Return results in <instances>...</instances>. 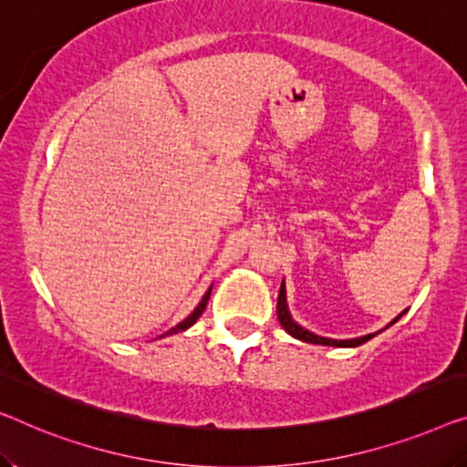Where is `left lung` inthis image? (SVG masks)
<instances>
[{
  "mask_svg": "<svg viewBox=\"0 0 467 467\" xmlns=\"http://www.w3.org/2000/svg\"><path fill=\"white\" fill-rule=\"evenodd\" d=\"M276 312H278V321L285 327V331L289 333V336H294L297 339H302V342H308V344H321V346H339V348H350V346H360L371 339L375 333L371 336H365V337H357V339H329V337H321V336H315V333L306 331L304 327L297 325L294 318H291L289 310H287V296H285V283L281 285V291H278V304H276ZM400 317H396L392 323L399 321ZM389 323V325H392Z\"/></svg>",
  "mask_w": 467,
  "mask_h": 467,
  "instance_id": "obj_1",
  "label": "left lung"
}]
</instances>
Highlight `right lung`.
<instances>
[{
	"mask_svg": "<svg viewBox=\"0 0 467 467\" xmlns=\"http://www.w3.org/2000/svg\"><path fill=\"white\" fill-rule=\"evenodd\" d=\"M210 294H212V289H210V291H207V294L203 296V300H201V304L197 306V308H194V312H192V315H191L189 318H184V321H182V323H178L176 327H171V329H170V331H167V333H165V336H173V333H180V331L189 329V327H191V325H194V323H197V318H199L201 315H203V310H205V306H207V300H210Z\"/></svg>",
	"mask_w": 467,
	"mask_h": 467,
	"instance_id": "add662e5",
	"label": "right lung"
}]
</instances>
